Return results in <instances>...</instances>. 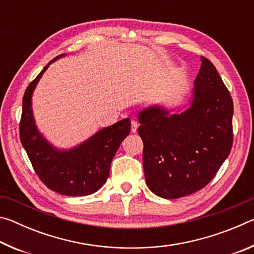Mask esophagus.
<instances>
[{
	"label": "esophagus",
	"instance_id": "1",
	"mask_svg": "<svg viewBox=\"0 0 254 254\" xmlns=\"http://www.w3.org/2000/svg\"><path fill=\"white\" fill-rule=\"evenodd\" d=\"M137 127H139V123H137L135 120H132V121H131V131L132 132H136Z\"/></svg>",
	"mask_w": 254,
	"mask_h": 254
}]
</instances>
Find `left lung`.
<instances>
[{"label": "left lung", "instance_id": "obj_1", "mask_svg": "<svg viewBox=\"0 0 254 254\" xmlns=\"http://www.w3.org/2000/svg\"><path fill=\"white\" fill-rule=\"evenodd\" d=\"M192 101L180 114L151 106L139 114L143 169L150 190L175 199L204 188L233 144V101L216 68L201 56Z\"/></svg>", "mask_w": 254, "mask_h": 254}]
</instances>
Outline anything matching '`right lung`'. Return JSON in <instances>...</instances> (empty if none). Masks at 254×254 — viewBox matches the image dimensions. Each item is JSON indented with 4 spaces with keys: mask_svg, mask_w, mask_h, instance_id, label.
I'll return each mask as SVG.
<instances>
[{
    "mask_svg": "<svg viewBox=\"0 0 254 254\" xmlns=\"http://www.w3.org/2000/svg\"><path fill=\"white\" fill-rule=\"evenodd\" d=\"M51 60L25 89L20 121V140L38 177L47 187L66 196H87L106 183L112 159L131 130L130 119L102 128L77 147L58 150L53 147L34 123L31 97L33 89Z\"/></svg>",
    "mask_w": 254,
    "mask_h": 254,
    "instance_id": "add662e5",
    "label": "right lung"
}]
</instances>
